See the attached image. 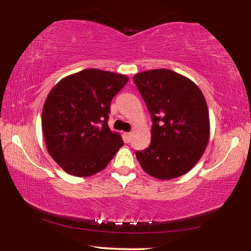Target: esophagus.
Returning <instances> with one entry per match:
<instances>
[{
  "label": "esophagus",
  "mask_w": 251,
  "mask_h": 251,
  "mask_svg": "<svg viewBox=\"0 0 251 251\" xmlns=\"http://www.w3.org/2000/svg\"><path fill=\"white\" fill-rule=\"evenodd\" d=\"M124 138L126 142H129L131 138V133H124Z\"/></svg>",
  "instance_id": "esophagus-1"
}]
</instances>
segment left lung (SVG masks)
<instances>
[{
  "label": "left lung",
  "instance_id": "8db88e82",
  "mask_svg": "<svg viewBox=\"0 0 251 251\" xmlns=\"http://www.w3.org/2000/svg\"><path fill=\"white\" fill-rule=\"evenodd\" d=\"M134 82L151 113V142L136 157L148 175L173 179L188 173L209 141V113L193 80L166 69L145 71Z\"/></svg>",
  "mask_w": 251,
  "mask_h": 251
}]
</instances>
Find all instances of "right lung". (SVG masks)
I'll use <instances>...</instances> for the list:
<instances>
[{
    "instance_id": "right-lung-1",
    "label": "right lung",
    "mask_w": 251,
    "mask_h": 251,
    "mask_svg": "<svg viewBox=\"0 0 251 251\" xmlns=\"http://www.w3.org/2000/svg\"><path fill=\"white\" fill-rule=\"evenodd\" d=\"M128 77L87 69L66 76L50 90L42 112L49 154L70 175L88 177L107 166L124 145L109 129L110 101Z\"/></svg>"
}]
</instances>
